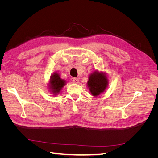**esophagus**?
<instances>
[{
	"label": "esophagus",
	"instance_id": "34e87169",
	"mask_svg": "<svg viewBox=\"0 0 158 158\" xmlns=\"http://www.w3.org/2000/svg\"><path fill=\"white\" fill-rule=\"evenodd\" d=\"M73 82L74 83L78 84V83L79 82V80H78V78H73Z\"/></svg>",
	"mask_w": 158,
	"mask_h": 158
}]
</instances>
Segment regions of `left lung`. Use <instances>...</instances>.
Listing matches in <instances>:
<instances>
[{
	"instance_id": "left-lung-1",
	"label": "left lung",
	"mask_w": 158,
	"mask_h": 158,
	"mask_svg": "<svg viewBox=\"0 0 158 158\" xmlns=\"http://www.w3.org/2000/svg\"><path fill=\"white\" fill-rule=\"evenodd\" d=\"M107 84L106 76L98 71L89 76L88 82V86L94 96H97L99 94L103 92Z\"/></svg>"
}]
</instances>
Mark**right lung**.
Returning <instances> with one entry per match:
<instances>
[{
	"label": "right lung",
	"instance_id": "1",
	"mask_svg": "<svg viewBox=\"0 0 158 158\" xmlns=\"http://www.w3.org/2000/svg\"><path fill=\"white\" fill-rule=\"evenodd\" d=\"M50 82L51 89L52 92L55 93V94L59 93L65 85L64 80H62L57 73H55L51 76Z\"/></svg>",
	"mask_w": 158,
	"mask_h": 158
}]
</instances>
